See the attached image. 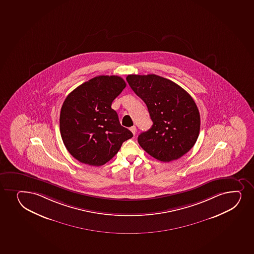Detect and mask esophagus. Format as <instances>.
<instances>
[{
    "label": "esophagus",
    "instance_id": "esophagus-1",
    "mask_svg": "<svg viewBox=\"0 0 254 254\" xmlns=\"http://www.w3.org/2000/svg\"><path fill=\"white\" fill-rule=\"evenodd\" d=\"M130 130H131V132L133 133V135H135V134H136V132H137V128H136V127H135V126H133V127H130Z\"/></svg>",
    "mask_w": 254,
    "mask_h": 254
}]
</instances>
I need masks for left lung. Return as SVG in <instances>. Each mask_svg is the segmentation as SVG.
Returning a JSON list of instances; mask_svg holds the SVG:
<instances>
[{"label":"left lung","instance_id":"obj_1","mask_svg":"<svg viewBox=\"0 0 254 254\" xmlns=\"http://www.w3.org/2000/svg\"><path fill=\"white\" fill-rule=\"evenodd\" d=\"M129 86L144 101L153 122L137 137L148 154L163 162L177 160L197 141L200 115L188 92L171 80L155 74L128 75Z\"/></svg>","mask_w":254,"mask_h":254}]
</instances>
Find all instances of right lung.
<instances>
[{
  "mask_svg": "<svg viewBox=\"0 0 254 254\" xmlns=\"http://www.w3.org/2000/svg\"><path fill=\"white\" fill-rule=\"evenodd\" d=\"M118 76H98L75 88L61 109L60 131L64 145L76 160L89 166L105 165L133 137L121 125L113 100L125 88Z\"/></svg>",
  "mask_w": 254,
  "mask_h": 254,
  "instance_id": "right-lung-1",
  "label": "right lung"
}]
</instances>
